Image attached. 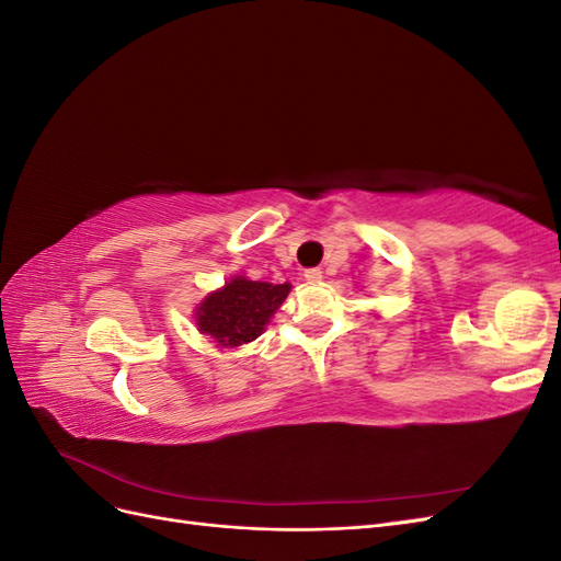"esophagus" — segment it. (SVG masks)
Returning <instances> with one entry per match:
<instances>
[{
  "label": "esophagus",
  "instance_id": "34e87169",
  "mask_svg": "<svg viewBox=\"0 0 561 561\" xmlns=\"http://www.w3.org/2000/svg\"><path fill=\"white\" fill-rule=\"evenodd\" d=\"M304 278H307L309 283H318L322 278V271L320 268H307V271H304Z\"/></svg>",
  "mask_w": 561,
  "mask_h": 561
}]
</instances>
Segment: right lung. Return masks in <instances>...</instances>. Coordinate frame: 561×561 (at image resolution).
I'll list each match as a JSON object with an SVG mask.
<instances>
[{
  "label": "right lung",
  "mask_w": 561,
  "mask_h": 561,
  "mask_svg": "<svg viewBox=\"0 0 561 561\" xmlns=\"http://www.w3.org/2000/svg\"><path fill=\"white\" fill-rule=\"evenodd\" d=\"M290 285L231 278L222 290L208 295L196 313V325L219 346H241L257 339L268 318L285 301Z\"/></svg>",
  "instance_id": "obj_1"
}]
</instances>
